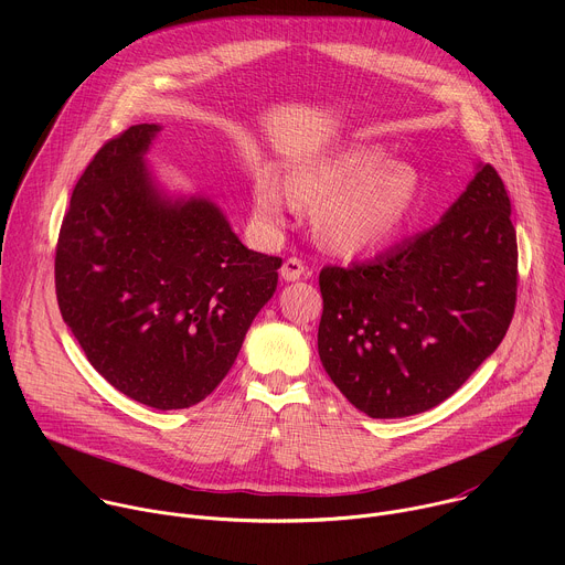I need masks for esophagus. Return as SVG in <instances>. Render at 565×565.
Instances as JSON below:
<instances>
[{
    "instance_id": "obj_1",
    "label": "esophagus",
    "mask_w": 565,
    "mask_h": 565,
    "mask_svg": "<svg viewBox=\"0 0 565 565\" xmlns=\"http://www.w3.org/2000/svg\"><path fill=\"white\" fill-rule=\"evenodd\" d=\"M303 275V264L297 257H290L281 266V279L284 281H297Z\"/></svg>"
}]
</instances>
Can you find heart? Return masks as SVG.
I'll use <instances>...</instances> for the list:
<instances>
[{"instance_id":"obj_1","label":"heart","mask_w":565,"mask_h":565,"mask_svg":"<svg viewBox=\"0 0 565 565\" xmlns=\"http://www.w3.org/2000/svg\"><path fill=\"white\" fill-rule=\"evenodd\" d=\"M423 192L420 172L405 160H386L377 147L324 153L295 166L284 190L259 174L253 183V214L266 230L286 221L288 201L312 207V232L331 250L369 255L399 234Z\"/></svg>"}]
</instances>
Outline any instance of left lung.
<instances>
[{"mask_svg": "<svg viewBox=\"0 0 565 565\" xmlns=\"http://www.w3.org/2000/svg\"><path fill=\"white\" fill-rule=\"evenodd\" d=\"M492 166L443 218L371 264L327 266L319 360L371 418L423 414L503 342L516 303V230Z\"/></svg>", "mask_w": 565, "mask_h": 565, "instance_id": "1", "label": "left lung"}]
</instances>
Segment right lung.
<instances>
[{"label": "right lung", "mask_w": 565, "mask_h": 565, "mask_svg": "<svg viewBox=\"0 0 565 565\" xmlns=\"http://www.w3.org/2000/svg\"><path fill=\"white\" fill-rule=\"evenodd\" d=\"M158 125L107 140L79 177L55 248L64 324L92 366L140 405L205 399L277 288L279 257L248 250L205 196H168L145 153Z\"/></svg>", "instance_id": "add662e5"}]
</instances>
